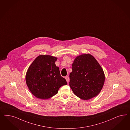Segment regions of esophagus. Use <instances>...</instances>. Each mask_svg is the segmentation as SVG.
<instances>
[{
  "label": "esophagus",
  "instance_id": "obj_1",
  "mask_svg": "<svg viewBox=\"0 0 130 130\" xmlns=\"http://www.w3.org/2000/svg\"><path fill=\"white\" fill-rule=\"evenodd\" d=\"M65 78L66 79V81H67V83H69V76H66Z\"/></svg>",
  "mask_w": 130,
  "mask_h": 130
}]
</instances>
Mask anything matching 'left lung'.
<instances>
[{"mask_svg": "<svg viewBox=\"0 0 130 130\" xmlns=\"http://www.w3.org/2000/svg\"><path fill=\"white\" fill-rule=\"evenodd\" d=\"M72 66L69 85L75 95L83 100L97 96L104 85L105 74L94 57L90 54L79 55Z\"/></svg>", "mask_w": 130, "mask_h": 130, "instance_id": "1", "label": "left lung"}]
</instances>
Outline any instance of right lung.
Listing matches in <instances>:
<instances>
[{"instance_id": "1", "label": "right lung", "mask_w": 130, "mask_h": 130, "mask_svg": "<svg viewBox=\"0 0 130 130\" xmlns=\"http://www.w3.org/2000/svg\"><path fill=\"white\" fill-rule=\"evenodd\" d=\"M57 58L51 55L38 56L28 68L26 82L32 94L36 98L46 100L56 94L59 88L67 84L60 74L55 61Z\"/></svg>"}]
</instances>
